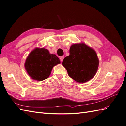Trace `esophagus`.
<instances>
[{
  "label": "esophagus",
  "instance_id": "obj_1",
  "mask_svg": "<svg viewBox=\"0 0 126 126\" xmlns=\"http://www.w3.org/2000/svg\"><path fill=\"white\" fill-rule=\"evenodd\" d=\"M63 58H64V57L63 56H62V57H60V60L61 62H63Z\"/></svg>",
  "mask_w": 126,
  "mask_h": 126
}]
</instances>
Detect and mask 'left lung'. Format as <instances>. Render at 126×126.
<instances>
[{"label":"left lung","instance_id":"1","mask_svg":"<svg viewBox=\"0 0 126 126\" xmlns=\"http://www.w3.org/2000/svg\"><path fill=\"white\" fill-rule=\"evenodd\" d=\"M69 54L62 63L69 77L79 83L89 81L96 75L99 63L96 51L84 43L75 44Z\"/></svg>","mask_w":126,"mask_h":126}]
</instances>
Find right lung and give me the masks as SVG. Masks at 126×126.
I'll list each match as a JSON object with an SVG mask.
<instances>
[{
	"label": "right lung",
	"instance_id": "add662e5",
	"mask_svg": "<svg viewBox=\"0 0 126 126\" xmlns=\"http://www.w3.org/2000/svg\"><path fill=\"white\" fill-rule=\"evenodd\" d=\"M60 63L58 57L47 49L36 48L27 57L25 67L32 79L40 81L48 78L53 67Z\"/></svg>",
	"mask_w": 126,
	"mask_h": 126
}]
</instances>
